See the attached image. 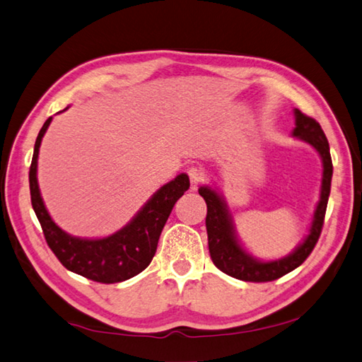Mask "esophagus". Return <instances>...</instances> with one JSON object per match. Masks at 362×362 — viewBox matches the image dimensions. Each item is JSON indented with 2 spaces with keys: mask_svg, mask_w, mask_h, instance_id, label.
Returning <instances> with one entry per match:
<instances>
[{
  "mask_svg": "<svg viewBox=\"0 0 362 362\" xmlns=\"http://www.w3.org/2000/svg\"><path fill=\"white\" fill-rule=\"evenodd\" d=\"M188 177H189L191 189H197V187H199V183H201L202 179H204L202 169L197 168V166H191V168L188 169Z\"/></svg>",
  "mask_w": 362,
  "mask_h": 362,
  "instance_id": "esophagus-1",
  "label": "esophagus"
}]
</instances>
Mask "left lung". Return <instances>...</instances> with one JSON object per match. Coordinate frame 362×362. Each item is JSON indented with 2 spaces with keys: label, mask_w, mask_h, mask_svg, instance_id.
I'll return each instance as SVG.
<instances>
[{
  "label": "left lung",
  "mask_w": 362,
  "mask_h": 362,
  "mask_svg": "<svg viewBox=\"0 0 362 362\" xmlns=\"http://www.w3.org/2000/svg\"><path fill=\"white\" fill-rule=\"evenodd\" d=\"M293 136L306 141L320 153L323 161V177H322V189L320 201L317 204L314 211L313 226H310L309 235L296 250L288 254L287 257L272 262H262L251 254H247L240 246L233 223L229 215L228 204L219 196L215 189L210 187H201L199 194L207 204V218H205V228L209 235V251L210 257L214 260L216 268L223 273L232 276L235 279H242L247 282H268L279 279L300 267L304 260L313 252L314 246L318 242L322 233L325 214H327L328 197L331 191V177H332V161L329 153L328 139L325 136L320 124L315 119L303 115L300 110H295V129Z\"/></svg>",
  "instance_id": "1"
}]
</instances>
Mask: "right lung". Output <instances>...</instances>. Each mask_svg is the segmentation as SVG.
Returning <instances> with one entry per match:
<instances>
[{"label":"right lung","mask_w":362,"mask_h":362,"mask_svg":"<svg viewBox=\"0 0 362 362\" xmlns=\"http://www.w3.org/2000/svg\"><path fill=\"white\" fill-rule=\"evenodd\" d=\"M49 122L52 117L45 120L37 134L30 168L31 204L49 250L69 272L102 284H115L139 274L155 256L160 233L171 215L174 204L189 188L188 175L179 174L174 180L163 185L136 216L112 235L95 240L72 237L58 228L48 215L37 183L39 147Z\"/></svg>","instance_id":"right-lung-1"}]
</instances>
